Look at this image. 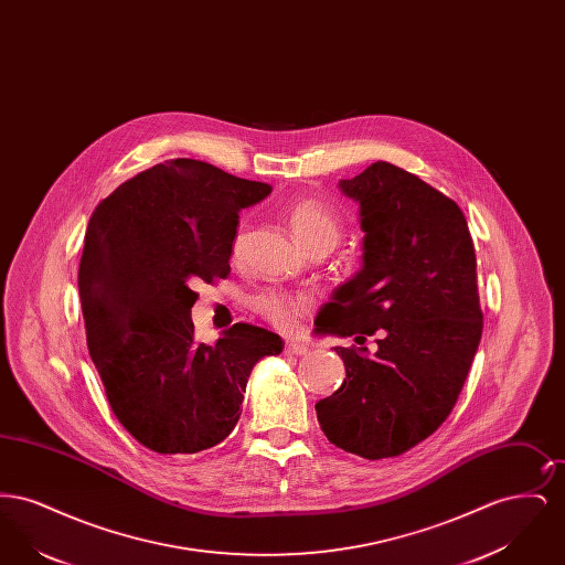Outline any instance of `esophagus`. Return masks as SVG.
Wrapping results in <instances>:
<instances>
[{
    "label": "esophagus",
    "instance_id": "obj_1",
    "mask_svg": "<svg viewBox=\"0 0 565 565\" xmlns=\"http://www.w3.org/2000/svg\"><path fill=\"white\" fill-rule=\"evenodd\" d=\"M286 353H288V355H307L309 348L302 345V343L290 341V343H286Z\"/></svg>",
    "mask_w": 565,
    "mask_h": 565
}]
</instances>
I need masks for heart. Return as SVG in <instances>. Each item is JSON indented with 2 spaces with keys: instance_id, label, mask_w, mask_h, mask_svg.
<instances>
[{
  "instance_id": "1",
  "label": "heart",
  "mask_w": 565,
  "mask_h": 565,
  "mask_svg": "<svg viewBox=\"0 0 565 565\" xmlns=\"http://www.w3.org/2000/svg\"><path fill=\"white\" fill-rule=\"evenodd\" d=\"M288 224L298 243L305 249H313L318 245H337L341 237V220L328 205L320 201H298L288 212ZM245 231L239 228L233 239V260H239L245 249ZM249 307L254 313L265 318L279 330H292L296 320L311 311L313 298L305 292H286L269 288L249 298Z\"/></svg>"
}]
</instances>
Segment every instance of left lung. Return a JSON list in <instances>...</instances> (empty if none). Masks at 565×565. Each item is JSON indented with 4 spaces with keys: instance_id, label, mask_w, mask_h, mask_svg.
<instances>
[{
    "instance_id": "left-lung-1",
    "label": "left lung",
    "mask_w": 565,
    "mask_h": 565,
    "mask_svg": "<svg viewBox=\"0 0 565 565\" xmlns=\"http://www.w3.org/2000/svg\"><path fill=\"white\" fill-rule=\"evenodd\" d=\"M339 189L360 205L362 269L320 309L318 334L376 350L334 348L343 385L316 404L326 438L364 459L413 449L449 417L481 343L477 256L456 201L392 162Z\"/></svg>"
}]
</instances>
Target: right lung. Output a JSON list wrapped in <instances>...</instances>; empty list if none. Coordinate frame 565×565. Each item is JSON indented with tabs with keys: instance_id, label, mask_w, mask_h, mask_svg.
I'll list each match as a JSON object with an SVG mask.
<instances>
[{
	"instance_id": "obj_1",
	"label": "right lung",
	"mask_w": 565,
	"mask_h": 565,
	"mask_svg": "<svg viewBox=\"0 0 565 565\" xmlns=\"http://www.w3.org/2000/svg\"><path fill=\"white\" fill-rule=\"evenodd\" d=\"M270 190L175 159L120 184L88 220L78 270L88 353L118 422L157 454L222 443L252 369L284 350L279 334L252 323L196 343L190 318L194 286L231 273L239 212Z\"/></svg>"
}]
</instances>
